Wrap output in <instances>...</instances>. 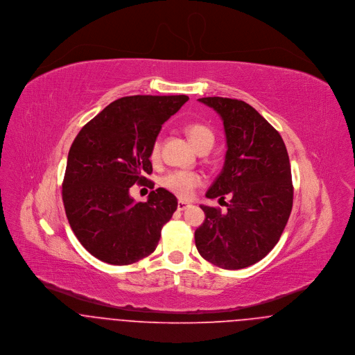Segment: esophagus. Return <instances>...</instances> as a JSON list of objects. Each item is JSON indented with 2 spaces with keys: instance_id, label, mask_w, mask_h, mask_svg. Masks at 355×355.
Here are the masks:
<instances>
[{
  "instance_id": "34e87169",
  "label": "esophagus",
  "mask_w": 355,
  "mask_h": 355,
  "mask_svg": "<svg viewBox=\"0 0 355 355\" xmlns=\"http://www.w3.org/2000/svg\"><path fill=\"white\" fill-rule=\"evenodd\" d=\"M190 206V203L184 202V201H179L178 202V210H186Z\"/></svg>"
}]
</instances>
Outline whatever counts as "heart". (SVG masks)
Instances as JSON below:
<instances>
[{"label":"heart","mask_w":355,"mask_h":355,"mask_svg":"<svg viewBox=\"0 0 355 355\" xmlns=\"http://www.w3.org/2000/svg\"><path fill=\"white\" fill-rule=\"evenodd\" d=\"M186 134H187L189 139L191 141V144L198 150H201L206 146L211 148V145L214 142V135H213L211 130L202 123L189 124L186 127ZM159 155H161V142L157 138L152 144L149 157L153 162H155L159 159ZM201 183H202L201 175H198L197 172H191V171H171L169 173H166L161 178V186L180 198L191 197L194 190L198 186H201Z\"/></svg>","instance_id":"1"}]
</instances>
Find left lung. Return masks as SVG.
I'll return each mask as SVG.
<instances>
[{
    "label": "left lung",
    "mask_w": 355,
    "mask_h": 355,
    "mask_svg": "<svg viewBox=\"0 0 355 355\" xmlns=\"http://www.w3.org/2000/svg\"><path fill=\"white\" fill-rule=\"evenodd\" d=\"M200 102L221 117L227 153L207 198H230L227 211L201 205L205 221L196 246L223 269H242L262 259L279 242L288 221L294 189L280 134L249 103L223 97Z\"/></svg>",
    "instance_id": "obj_1"
}]
</instances>
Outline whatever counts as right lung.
I'll use <instances>...</instances> for the list:
<instances>
[{"mask_svg":"<svg viewBox=\"0 0 355 355\" xmlns=\"http://www.w3.org/2000/svg\"><path fill=\"white\" fill-rule=\"evenodd\" d=\"M187 96H131L109 103L76 135L67 161L62 202L82 246L112 265L134 263L155 250L178 207L159 187L148 202L130 197L134 184L154 187L150 148L161 125Z\"/></svg>","mask_w":355,"mask_h":355,"instance_id":"obj_1","label":"right lung"}]
</instances>
